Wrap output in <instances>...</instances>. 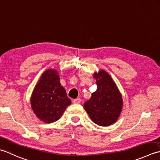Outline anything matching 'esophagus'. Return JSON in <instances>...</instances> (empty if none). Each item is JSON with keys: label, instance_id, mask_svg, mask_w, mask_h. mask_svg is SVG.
<instances>
[{"label": "esophagus", "instance_id": "esophagus-1", "mask_svg": "<svg viewBox=\"0 0 160 160\" xmlns=\"http://www.w3.org/2000/svg\"><path fill=\"white\" fill-rule=\"evenodd\" d=\"M73 103H76V104H78V103H81V99L80 98H77L75 99H74L73 100Z\"/></svg>", "mask_w": 160, "mask_h": 160}]
</instances>
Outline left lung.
<instances>
[{
	"instance_id": "left-lung-1",
	"label": "left lung",
	"mask_w": 160,
	"mask_h": 160,
	"mask_svg": "<svg viewBox=\"0 0 160 160\" xmlns=\"http://www.w3.org/2000/svg\"><path fill=\"white\" fill-rule=\"evenodd\" d=\"M97 88L83 108L96 124L107 126L115 123L121 113L123 101L115 83L106 72L100 70L93 75Z\"/></svg>"
}]
</instances>
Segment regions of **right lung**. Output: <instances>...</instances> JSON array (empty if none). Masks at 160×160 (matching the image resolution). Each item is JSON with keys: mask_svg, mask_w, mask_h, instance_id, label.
Masks as SVG:
<instances>
[{"mask_svg": "<svg viewBox=\"0 0 160 160\" xmlns=\"http://www.w3.org/2000/svg\"><path fill=\"white\" fill-rule=\"evenodd\" d=\"M70 104L71 100L60 83L57 72L52 69L44 72L31 97L35 115L43 122L52 123L61 118Z\"/></svg>", "mask_w": 160, "mask_h": 160, "instance_id": "1", "label": "right lung"}]
</instances>
